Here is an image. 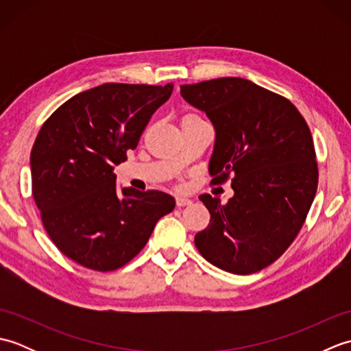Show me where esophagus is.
Listing matches in <instances>:
<instances>
[{
	"instance_id": "1",
	"label": "esophagus",
	"mask_w": 351,
	"mask_h": 351,
	"mask_svg": "<svg viewBox=\"0 0 351 351\" xmlns=\"http://www.w3.org/2000/svg\"><path fill=\"white\" fill-rule=\"evenodd\" d=\"M191 204V199L184 197V196H178L176 197V206H187Z\"/></svg>"
}]
</instances>
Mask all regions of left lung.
<instances>
[{"label": "left lung", "mask_w": 351, "mask_h": 351, "mask_svg": "<svg viewBox=\"0 0 351 351\" xmlns=\"http://www.w3.org/2000/svg\"><path fill=\"white\" fill-rule=\"evenodd\" d=\"M182 98L215 128L213 182L234 197L200 195L211 214L195 243L208 263L234 274L273 264L300 232L318 185L309 126L294 104L249 80L225 77L181 86Z\"/></svg>", "instance_id": "8db88e82"}]
</instances>
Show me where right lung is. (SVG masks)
I'll return each mask as SVG.
<instances>
[{
    "label": "right lung",
    "instance_id": "right-lung-1",
    "mask_svg": "<svg viewBox=\"0 0 351 351\" xmlns=\"http://www.w3.org/2000/svg\"><path fill=\"white\" fill-rule=\"evenodd\" d=\"M171 92L173 84L106 83L72 96L42 125L29 156L33 197L52 243L77 264L117 270L173 211L162 191L119 193L114 173Z\"/></svg>",
    "mask_w": 351,
    "mask_h": 351
}]
</instances>
